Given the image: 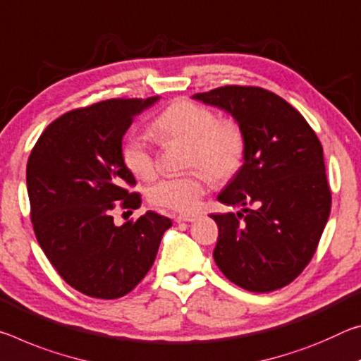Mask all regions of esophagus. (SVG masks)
I'll use <instances>...</instances> for the list:
<instances>
[{"label":"esophagus","instance_id":"obj_1","mask_svg":"<svg viewBox=\"0 0 361 361\" xmlns=\"http://www.w3.org/2000/svg\"><path fill=\"white\" fill-rule=\"evenodd\" d=\"M197 219H198L197 214H179L176 217V222H193Z\"/></svg>","mask_w":361,"mask_h":361}]
</instances>
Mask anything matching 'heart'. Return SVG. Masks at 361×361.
I'll use <instances>...</instances> for the list:
<instances>
[{
    "label": "heart",
    "instance_id": "b5f03b06",
    "mask_svg": "<svg viewBox=\"0 0 361 361\" xmlns=\"http://www.w3.org/2000/svg\"><path fill=\"white\" fill-rule=\"evenodd\" d=\"M152 131L163 140H180L188 144L187 166H200L216 177L228 179L241 166L245 155V135L233 120H217V115L204 105L177 100L163 111L152 125ZM123 163L139 177L153 179L158 163L145 137L134 135L123 147ZM209 176L202 169H193L182 176L166 177L150 188L153 204L176 212H193L198 208Z\"/></svg>",
    "mask_w": 361,
    "mask_h": 361
}]
</instances>
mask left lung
<instances>
[{"instance_id":"left-lung-1","label":"left lung","mask_w":361,"mask_h":361,"mask_svg":"<svg viewBox=\"0 0 361 361\" xmlns=\"http://www.w3.org/2000/svg\"><path fill=\"white\" fill-rule=\"evenodd\" d=\"M192 99L226 111L245 135L243 164L217 195L241 211L211 216L217 267L246 291L289 285L315 254L331 211L320 140L296 109L262 87L226 86Z\"/></svg>"}]
</instances>
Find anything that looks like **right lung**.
Wrapping results in <instances>:
<instances>
[{
  "mask_svg": "<svg viewBox=\"0 0 361 361\" xmlns=\"http://www.w3.org/2000/svg\"><path fill=\"white\" fill-rule=\"evenodd\" d=\"M159 97L111 99L68 111L39 135L27 163L35 235L70 286L86 296L116 299L137 286L155 261L168 217L147 211L115 226V202L137 209L140 197L123 163L121 140L134 118Z\"/></svg>",
  "mask_w": 361,
  "mask_h": 361,
  "instance_id": "1",
  "label": "right lung"
}]
</instances>
